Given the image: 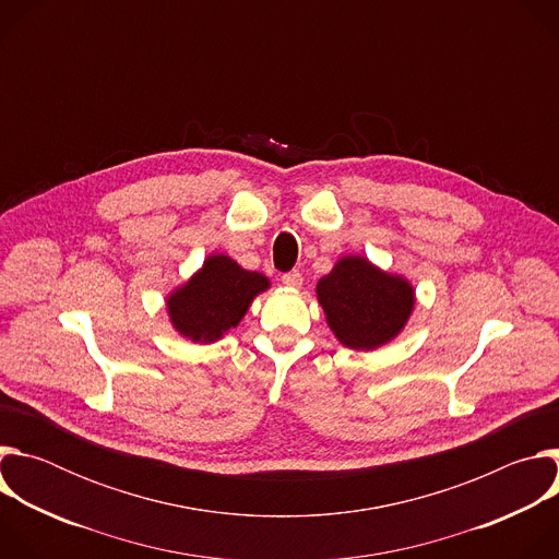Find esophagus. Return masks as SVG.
I'll return each instance as SVG.
<instances>
[{"label": "esophagus", "mask_w": 559, "mask_h": 559, "mask_svg": "<svg viewBox=\"0 0 559 559\" xmlns=\"http://www.w3.org/2000/svg\"><path fill=\"white\" fill-rule=\"evenodd\" d=\"M283 283H285L287 287H292V289H298V287L302 285V274H300L298 270H292V272L283 274Z\"/></svg>", "instance_id": "1"}]
</instances>
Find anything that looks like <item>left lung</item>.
I'll use <instances>...</instances> for the list:
<instances>
[{"label":"left lung","mask_w":559,"mask_h":559,"mask_svg":"<svg viewBox=\"0 0 559 559\" xmlns=\"http://www.w3.org/2000/svg\"><path fill=\"white\" fill-rule=\"evenodd\" d=\"M316 296L336 341L356 352L395 341L416 307V287L407 276L386 272L362 254L341 257L316 283Z\"/></svg>","instance_id":"obj_1"}]
</instances>
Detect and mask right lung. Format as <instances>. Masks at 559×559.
Listing matches in <instances>:
<instances>
[{"label":"right lung","instance_id":"1","mask_svg":"<svg viewBox=\"0 0 559 559\" xmlns=\"http://www.w3.org/2000/svg\"><path fill=\"white\" fill-rule=\"evenodd\" d=\"M270 287L265 274L243 270L227 254H210L186 283L166 296V311L179 336L212 345L241 323L254 298Z\"/></svg>","mask_w":559,"mask_h":559}]
</instances>
